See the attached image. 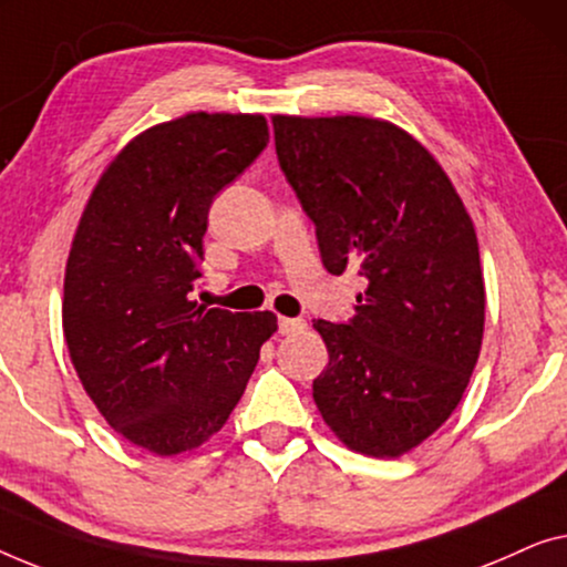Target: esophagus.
Returning a JSON list of instances; mask_svg holds the SVG:
<instances>
[{"instance_id": "obj_1", "label": "esophagus", "mask_w": 567, "mask_h": 567, "mask_svg": "<svg viewBox=\"0 0 567 567\" xmlns=\"http://www.w3.org/2000/svg\"><path fill=\"white\" fill-rule=\"evenodd\" d=\"M280 333H300V331H306L308 329V323L302 321V318H285V316H280Z\"/></svg>"}]
</instances>
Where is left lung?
I'll use <instances>...</instances> for the list:
<instances>
[{
    "mask_svg": "<svg viewBox=\"0 0 567 567\" xmlns=\"http://www.w3.org/2000/svg\"><path fill=\"white\" fill-rule=\"evenodd\" d=\"M277 158L331 275L357 272L349 323L316 321L326 426L352 452L401 457L457 409L483 344L473 218L432 151L367 115H272Z\"/></svg>",
    "mask_w": 567,
    "mask_h": 567,
    "instance_id": "8db88e82",
    "label": "left lung"
}]
</instances>
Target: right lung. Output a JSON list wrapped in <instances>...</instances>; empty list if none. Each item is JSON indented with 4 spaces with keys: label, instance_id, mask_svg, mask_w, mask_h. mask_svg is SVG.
<instances>
[{
    "label": "right lung",
    "instance_id": "right-lung-1",
    "mask_svg": "<svg viewBox=\"0 0 567 567\" xmlns=\"http://www.w3.org/2000/svg\"><path fill=\"white\" fill-rule=\"evenodd\" d=\"M269 141L259 113H185L113 156L79 218L63 337L110 426L156 457L193 452L241 401L277 316L193 300L213 197Z\"/></svg>",
    "mask_w": 567,
    "mask_h": 567
}]
</instances>
